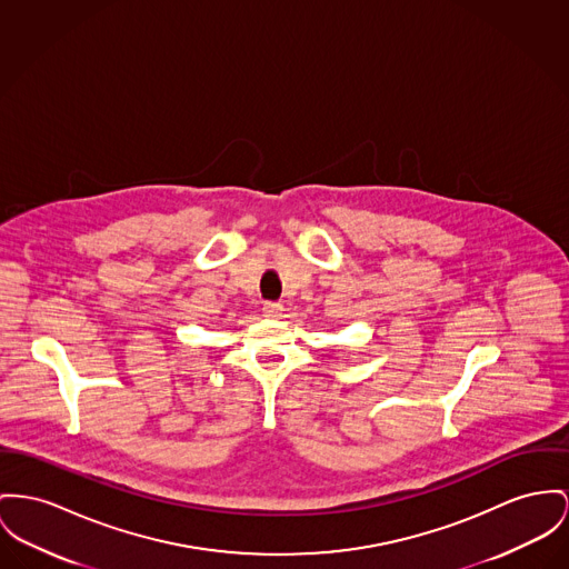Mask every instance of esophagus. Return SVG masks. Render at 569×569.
Listing matches in <instances>:
<instances>
[{
	"label": "esophagus",
	"mask_w": 569,
	"mask_h": 569,
	"mask_svg": "<svg viewBox=\"0 0 569 569\" xmlns=\"http://www.w3.org/2000/svg\"><path fill=\"white\" fill-rule=\"evenodd\" d=\"M263 315L271 317V319L273 317H282V306L276 302H266L263 303Z\"/></svg>",
	"instance_id": "1"
}]
</instances>
